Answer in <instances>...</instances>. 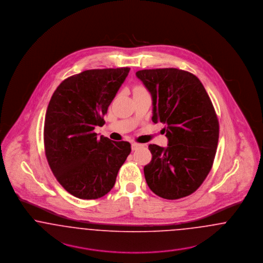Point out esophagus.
I'll list each match as a JSON object with an SVG mask.
<instances>
[{"mask_svg": "<svg viewBox=\"0 0 263 263\" xmlns=\"http://www.w3.org/2000/svg\"><path fill=\"white\" fill-rule=\"evenodd\" d=\"M140 147H143V145L142 144H138V143H133L131 145V148H132L133 151L137 150L138 148H140Z\"/></svg>", "mask_w": 263, "mask_h": 263, "instance_id": "34e87169", "label": "esophagus"}]
</instances>
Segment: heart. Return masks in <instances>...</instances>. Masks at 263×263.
<instances>
[{"label":"heart","instance_id":"b5f03b06","mask_svg":"<svg viewBox=\"0 0 263 263\" xmlns=\"http://www.w3.org/2000/svg\"><path fill=\"white\" fill-rule=\"evenodd\" d=\"M133 91L134 93H138V92H144V91H147V89L145 88V87H143L142 85H136L134 88H133Z\"/></svg>","mask_w":263,"mask_h":263}]
</instances>
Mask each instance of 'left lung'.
I'll list each match as a JSON object with an SVG mask.
<instances>
[{
  "instance_id": "obj_1",
  "label": "left lung",
  "mask_w": 263,
  "mask_h": 263,
  "mask_svg": "<svg viewBox=\"0 0 263 263\" xmlns=\"http://www.w3.org/2000/svg\"><path fill=\"white\" fill-rule=\"evenodd\" d=\"M138 78L153 99V122H162L168 145H149L152 161L144 166L148 186L158 196L175 200L200 187L212 168L219 120L199 79L187 71L140 70ZM164 133V132H163Z\"/></svg>"
}]
</instances>
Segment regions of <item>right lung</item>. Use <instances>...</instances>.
<instances>
[{
  "mask_svg": "<svg viewBox=\"0 0 263 263\" xmlns=\"http://www.w3.org/2000/svg\"><path fill=\"white\" fill-rule=\"evenodd\" d=\"M130 68L92 69L65 79L51 98L44 120L48 164L66 191L80 199H98L112 189L131 153L126 141H110L93 131Z\"/></svg>",
  "mask_w": 263,
  "mask_h": 263,
  "instance_id": "obj_1",
  "label": "right lung"
}]
</instances>
